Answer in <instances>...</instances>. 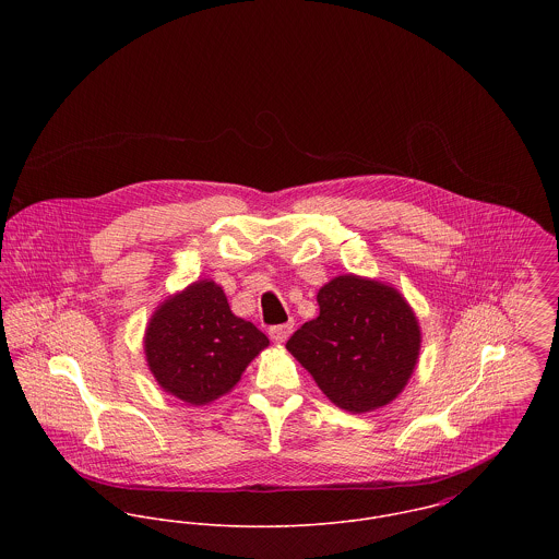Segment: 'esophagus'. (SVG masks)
Masks as SVG:
<instances>
[{
  "label": "esophagus",
  "mask_w": 559,
  "mask_h": 559,
  "mask_svg": "<svg viewBox=\"0 0 559 559\" xmlns=\"http://www.w3.org/2000/svg\"><path fill=\"white\" fill-rule=\"evenodd\" d=\"M293 322H284V324H275V326H271L269 329V335H271V340L273 342H277V344H282V342H286L288 337H290V333H293Z\"/></svg>",
  "instance_id": "34e87169"
}]
</instances>
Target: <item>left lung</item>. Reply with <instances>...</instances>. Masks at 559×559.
Here are the masks:
<instances>
[{"label": "left lung", "mask_w": 559, "mask_h": 559, "mask_svg": "<svg viewBox=\"0 0 559 559\" xmlns=\"http://www.w3.org/2000/svg\"><path fill=\"white\" fill-rule=\"evenodd\" d=\"M320 314L286 348L322 394L350 413L390 404L419 357V324L396 288L359 275L333 277L319 290Z\"/></svg>", "instance_id": "8db88e82"}]
</instances>
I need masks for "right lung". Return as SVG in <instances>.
I'll list each match as a JSON object with an SVG mask.
<instances>
[{
  "instance_id": "right-lung-1",
  "label": "right lung",
  "mask_w": 559,
  "mask_h": 559,
  "mask_svg": "<svg viewBox=\"0 0 559 559\" xmlns=\"http://www.w3.org/2000/svg\"><path fill=\"white\" fill-rule=\"evenodd\" d=\"M269 337L233 314L213 280L187 286L165 299L148 322L144 353L160 388L189 404L228 394Z\"/></svg>"
}]
</instances>
